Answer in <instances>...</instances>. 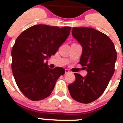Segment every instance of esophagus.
Wrapping results in <instances>:
<instances>
[{"instance_id": "34e87169", "label": "esophagus", "mask_w": 123, "mask_h": 123, "mask_svg": "<svg viewBox=\"0 0 123 123\" xmlns=\"http://www.w3.org/2000/svg\"><path fill=\"white\" fill-rule=\"evenodd\" d=\"M65 73H69V70L68 69H65Z\"/></svg>"}]
</instances>
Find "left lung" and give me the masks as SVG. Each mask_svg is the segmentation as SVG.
<instances>
[{
    "label": "left lung",
    "mask_w": 123,
    "mask_h": 123,
    "mask_svg": "<svg viewBox=\"0 0 123 123\" xmlns=\"http://www.w3.org/2000/svg\"><path fill=\"white\" fill-rule=\"evenodd\" d=\"M72 36L82 45L79 64L84 66L87 74L83 77L75 73V80L68 85V89L75 101L89 103L104 92L112 77L116 50L107 35L92 28L73 27Z\"/></svg>",
    "instance_id": "left-lung-1"
}]
</instances>
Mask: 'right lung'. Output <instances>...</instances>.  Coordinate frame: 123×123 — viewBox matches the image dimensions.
Segmentation results:
<instances>
[{"instance_id": "right-lung-1", "label": "right lung", "mask_w": 123, "mask_h": 123, "mask_svg": "<svg viewBox=\"0 0 123 123\" xmlns=\"http://www.w3.org/2000/svg\"><path fill=\"white\" fill-rule=\"evenodd\" d=\"M70 27L36 25L25 30L12 46L11 68L19 89L32 101L48 97L61 75V67L49 68L45 59L55 55L66 41Z\"/></svg>"}]
</instances>
